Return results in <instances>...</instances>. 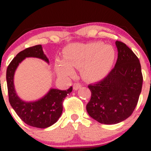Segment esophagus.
I'll use <instances>...</instances> for the list:
<instances>
[{"label":"esophagus","mask_w":151,"mask_h":151,"mask_svg":"<svg viewBox=\"0 0 151 151\" xmlns=\"http://www.w3.org/2000/svg\"><path fill=\"white\" fill-rule=\"evenodd\" d=\"M81 87H82V85L80 84V83H74V85H73V88H74V91H77V90H78L79 88H80Z\"/></svg>","instance_id":"1"}]
</instances>
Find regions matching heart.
I'll return each mask as SVG.
<instances>
[{"label": "heart", "mask_w": 151, "mask_h": 151, "mask_svg": "<svg viewBox=\"0 0 151 151\" xmlns=\"http://www.w3.org/2000/svg\"><path fill=\"white\" fill-rule=\"evenodd\" d=\"M114 58V50L99 42L72 44L64 52L65 61L57 62L58 72L63 76L74 74L72 67L83 66V74L88 79L96 80L104 77Z\"/></svg>", "instance_id": "b5f03b06"}]
</instances>
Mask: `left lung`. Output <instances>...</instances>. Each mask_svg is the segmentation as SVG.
<instances>
[{
	"label": "left lung",
	"mask_w": 151,
	"mask_h": 151,
	"mask_svg": "<svg viewBox=\"0 0 151 151\" xmlns=\"http://www.w3.org/2000/svg\"><path fill=\"white\" fill-rule=\"evenodd\" d=\"M118 59L112 71L99 83L89 85L88 115L103 124H115L133 113L142 91L143 77L136 55L126 44L115 42Z\"/></svg>",
	"instance_id": "1"
}]
</instances>
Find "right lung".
<instances>
[{
	"mask_svg": "<svg viewBox=\"0 0 151 151\" xmlns=\"http://www.w3.org/2000/svg\"><path fill=\"white\" fill-rule=\"evenodd\" d=\"M38 58L49 63L44 54L42 45H36L19 52L11 61L6 70V82L9 100L18 116L23 122L30 126L45 129L57 122L63 111V101L72 91V87L66 91L58 89L50 90L41 99L26 102L18 97L14 85V75L19 63L25 58Z\"/></svg>",
	"mask_w": 151,
	"mask_h": 151,
	"instance_id": "right-lung-1",
	"label": "right lung"
}]
</instances>
